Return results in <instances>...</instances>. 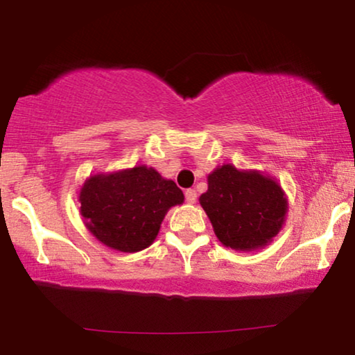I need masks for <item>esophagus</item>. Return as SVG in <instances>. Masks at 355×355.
Returning a JSON list of instances; mask_svg holds the SVG:
<instances>
[{"label": "esophagus", "instance_id": "obj_1", "mask_svg": "<svg viewBox=\"0 0 355 355\" xmlns=\"http://www.w3.org/2000/svg\"><path fill=\"white\" fill-rule=\"evenodd\" d=\"M196 198H198V194H196V189H187V191H184V201H187L188 204H194L196 202Z\"/></svg>", "mask_w": 355, "mask_h": 355}]
</instances>
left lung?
<instances>
[{
    "instance_id": "obj_1",
    "label": "left lung",
    "mask_w": 355,
    "mask_h": 355,
    "mask_svg": "<svg viewBox=\"0 0 355 355\" xmlns=\"http://www.w3.org/2000/svg\"><path fill=\"white\" fill-rule=\"evenodd\" d=\"M207 182L199 202L227 248L249 251L272 241L288 207L277 182L259 172H239L230 164L212 172Z\"/></svg>"
}]
</instances>
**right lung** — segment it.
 <instances>
[{
	"label": "right lung",
	"instance_id": "add662e5",
	"mask_svg": "<svg viewBox=\"0 0 355 355\" xmlns=\"http://www.w3.org/2000/svg\"><path fill=\"white\" fill-rule=\"evenodd\" d=\"M183 199L182 189L172 180L139 166L89 177L80 193V212L89 232L103 244L122 252H137L154 241L164 216Z\"/></svg>",
	"mask_w": 355,
	"mask_h": 355
}]
</instances>
